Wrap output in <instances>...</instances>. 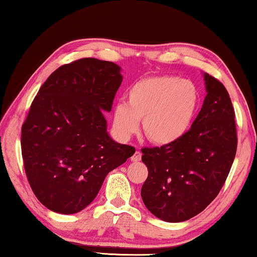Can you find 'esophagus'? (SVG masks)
Wrapping results in <instances>:
<instances>
[{
	"instance_id": "34e87169",
	"label": "esophagus",
	"mask_w": 257,
	"mask_h": 257,
	"mask_svg": "<svg viewBox=\"0 0 257 257\" xmlns=\"http://www.w3.org/2000/svg\"><path fill=\"white\" fill-rule=\"evenodd\" d=\"M142 159V153L139 151H136L134 153V155L132 156V161L133 162H138V161H141Z\"/></svg>"
}]
</instances>
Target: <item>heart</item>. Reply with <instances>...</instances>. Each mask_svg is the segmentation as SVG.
<instances>
[{"instance_id": "1", "label": "heart", "mask_w": 257, "mask_h": 257, "mask_svg": "<svg viewBox=\"0 0 257 257\" xmlns=\"http://www.w3.org/2000/svg\"><path fill=\"white\" fill-rule=\"evenodd\" d=\"M128 103L119 102L114 110V127L123 137L138 129L152 143L170 145L188 132L196 115L199 93L189 80L162 75L142 78L129 87Z\"/></svg>"}]
</instances>
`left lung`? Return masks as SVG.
Wrapping results in <instances>:
<instances>
[{"label": "left lung", "mask_w": 257, "mask_h": 257, "mask_svg": "<svg viewBox=\"0 0 257 257\" xmlns=\"http://www.w3.org/2000/svg\"><path fill=\"white\" fill-rule=\"evenodd\" d=\"M207 95L191 128L170 145L142 149L149 176L145 206L156 217L181 222L210 205L224 185L237 152L234 108L221 81L204 73Z\"/></svg>", "instance_id": "8db88e82"}]
</instances>
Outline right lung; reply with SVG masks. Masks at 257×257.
I'll return each instance as SVG.
<instances>
[{
    "label": "right lung",
    "mask_w": 257,
    "mask_h": 257,
    "mask_svg": "<svg viewBox=\"0 0 257 257\" xmlns=\"http://www.w3.org/2000/svg\"><path fill=\"white\" fill-rule=\"evenodd\" d=\"M121 81L115 63L85 58L56 69L35 96L21 127V153L30 188L49 210H84L107 173L136 151L106 132L104 111H111Z\"/></svg>",
    "instance_id": "obj_1"
}]
</instances>
